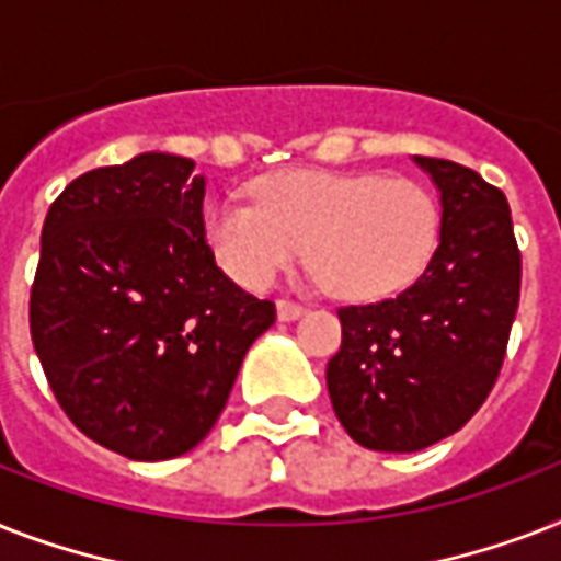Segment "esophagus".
<instances>
[{
	"instance_id": "1",
	"label": "esophagus",
	"mask_w": 561,
	"mask_h": 561,
	"mask_svg": "<svg viewBox=\"0 0 561 561\" xmlns=\"http://www.w3.org/2000/svg\"><path fill=\"white\" fill-rule=\"evenodd\" d=\"M276 314H279L282 323H290V320H299V317L306 314V306H299V302H290V299H279V306H276Z\"/></svg>"
}]
</instances>
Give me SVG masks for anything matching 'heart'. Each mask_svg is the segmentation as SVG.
<instances>
[{
  "instance_id": "obj_1",
  "label": "heart",
  "mask_w": 561,
  "mask_h": 561,
  "mask_svg": "<svg viewBox=\"0 0 561 561\" xmlns=\"http://www.w3.org/2000/svg\"><path fill=\"white\" fill-rule=\"evenodd\" d=\"M439 232L436 194L378 171H285L255 186V203L224 197L206 211L211 253L241 288L273 285L306 244L308 262L346 299H381L413 285Z\"/></svg>"
}]
</instances>
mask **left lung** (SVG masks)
<instances>
[{
  "mask_svg": "<svg viewBox=\"0 0 561 561\" xmlns=\"http://www.w3.org/2000/svg\"><path fill=\"white\" fill-rule=\"evenodd\" d=\"M443 203L427 271L399 297L341 308L325 367L346 434L373 451H422L457 434L501 373L522 297V253L504 192L451 160L413 157Z\"/></svg>",
  "mask_w": 561,
  "mask_h": 561,
  "instance_id": "obj_1",
  "label": "left lung"
}]
</instances>
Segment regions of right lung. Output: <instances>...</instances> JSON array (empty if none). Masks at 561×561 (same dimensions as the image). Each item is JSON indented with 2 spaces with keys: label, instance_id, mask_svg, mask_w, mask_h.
<instances>
[{
  "label": "right lung",
  "instance_id": "1",
  "mask_svg": "<svg viewBox=\"0 0 561 561\" xmlns=\"http://www.w3.org/2000/svg\"><path fill=\"white\" fill-rule=\"evenodd\" d=\"M203 194L192 160L139 153L72 180L39 236L34 352L75 427L130 460L192 451L276 320L215 264Z\"/></svg>",
  "mask_w": 561,
  "mask_h": 561
}]
</instances>
